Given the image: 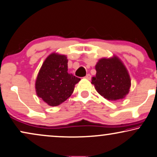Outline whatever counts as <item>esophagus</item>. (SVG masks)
Here are the masks:
<instances>
[{"label": "esophagus", "instance_id": "34e87169", "mask_svg": "<svg viewBox=\"0 0 157 157\" xmlns=\"http://www.w3.org/2000/svg\"><path fill=\"white\" fill-rule=\"evenodd\" d=\"M85 79H88V80H90L91 75L90 74H88V75H86V76H85Z\"/></svg>", "mask_w": 157, "mask_h": 157}]
</instances>
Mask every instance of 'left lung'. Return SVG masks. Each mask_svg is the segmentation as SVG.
<instances>
[{
    "label": "left lung",
    "instance_id": "8db88e82",
    "mask_svg": "<svg viewBox=\"0 0 157 157\" xmlns=\"http://www.w3.org/2000/svg\"><path fill=\"white\" fill-rule=\"evenodd\" d=\"M96 77H92L91 83L101 96L110 101L125 98L131 80L125 66L117 56L101 59L96 65Z\"/></svg>",
    "mask_w": 157,
    "mask_h": 157
}]
</instances>
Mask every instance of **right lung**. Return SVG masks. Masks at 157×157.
<instances>
[{"label": "right lung", "instance_id": "add662e5", "mask_svg": "<svg viewBox=\"0 0 157 157\" xmlns=\"http://www.w3.org/2000/svg\"><path fill=\"white\" fill-rule=\"evenodd\" d=\"M66 56L53 53L45 59L35 81L39 98L48 105L56 106L71 96L80 78L69 74Z\"/></svg>", "mask_w": 157, "mask_h": 157}]
</instances>
